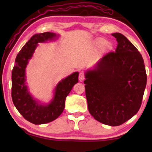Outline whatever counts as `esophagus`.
Returning <instances> with one entry per match:
<instances>
[{"label":"esophagus","instance_id":"obj_1","mask_svg":"<svg viewBox=\"0 0 152 152\" xmlns=\"http://www.w3.org/2000/svg\"><path fill=\"white\" fill-rule=\"evenodd\" d=\"M78 79L80 81H83L85 79V75H84V73L83 72H80Z\"/></svg>","mask_w":152,"mask_h":152}]
</instances>
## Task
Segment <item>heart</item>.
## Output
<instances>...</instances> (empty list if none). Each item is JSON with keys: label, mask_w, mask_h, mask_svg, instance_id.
<instances>
[{"label": "heart", "mask_w": 152, "mask_h": 152, "mask_svg": "<svg viewBox=\"0 0 152 152\" xmlns=\"http://www.w3.org/2000/svg\"><path fill=\"white\" fill-rule=\"evenodd\" d=\"M104 42V41H102V40H101V41H100V43H102V42Z\"/></svg>", "instance_id": "b5f03b06"}]
</instances>
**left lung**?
<instances>
[{"instance_id":"obj_1","label":"left lung","mask_w":152,"mask_h":152,"mask_svg":"<svg viewBox=\"0 0 152 152\" xmlns=\"http://www.w3.org/2000/svg\"><path fill=\"white\" fill-rule=\"evenodd\" d=\"M118 43L94 69L86 72V97L89 113L98 121L119 126L140 110L147 83L142 56L127 37L113 33Z\"/></svg>"}]
</instances>
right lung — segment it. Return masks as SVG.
Masks as SVG:
<instances>
[{
	"label": "right lung",
	"mask_w": 152,
	"mask_h": 152,
	"mask_svg": "<svg viewBox=\"0 0 152 152\" xmlns=\"http://www.w3.org/2000/svg\"><path fill=\"white\" fill-rule=\"evenodd\" d=\"M56 37V33L50 32L32 36L17 54L12 71V102L20 114L28 121L35 125L45 124L57 119L65 107L66 96L78 82V72L63 79L55 88L53 100L47 105L38 104L28 92L25 84V68L29 60L31 58L38 43L53 39Z\"/></svg>",
	"instance_id": "add662e5"
}]
</instances>
